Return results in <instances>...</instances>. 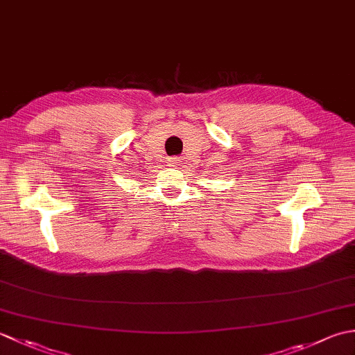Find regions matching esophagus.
Returning <instances> with one entry per match:
<instances>
[{
    "mask_svg": "<svg viewBox=\"0 0 355 355\" xmlns=\"http://www.w3.org/2000/svg\"><path fill=\"white\" fill-rule=\"evenodd\" d=\"M171 163H172V166H177V163H178V162H177V160H173V158H172Z\"/></svg>",
    "mask_w": 355,
    "mask_h": 355,
    "instance_id": "1",
    "label": "esophagus"
}]
</instances>
